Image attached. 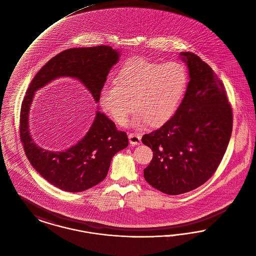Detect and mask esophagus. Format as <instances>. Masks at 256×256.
<instances>
[{
    "label": "esophagus",
    "instance_id": "obj_1",
    "mask_svg": "<svg viewBox=\"0 0 256 256\" xmlns=\"http://www.w3.org/2000/svg\"><path fill=\"white\" fill-rule=\"evenodd\" d=\"M128 139H130V143L134 146L141 144V137L136 134H130L128 136Z\"/></svg>",
    "mask_w": 256,
    "mask_h": 256
}]
</instances>
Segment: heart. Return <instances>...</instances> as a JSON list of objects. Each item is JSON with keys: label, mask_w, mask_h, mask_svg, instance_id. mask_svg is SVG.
Segmentation results:
<instances>
[{"label": "heart", "mask_w": 256, "mask_h": 256, "mask_svg": "<svg viewBox=\"0 0 256 256\" xmlns=\"http://www.w3.org/2000/svg\"><path fill=\"white\" fill-rule=\"evenodd\" d=\"M188 84V70L180 62L136 57L122 64L114 82L102 88L100 104L120 126L126 122L134 107V126L140 128L148 122L160 126L175 114Z\"/></svg>", "instance_id": "obj_1"}]
</instances>
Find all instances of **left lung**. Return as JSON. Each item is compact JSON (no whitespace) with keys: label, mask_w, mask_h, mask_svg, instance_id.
<instances>
[{"label":"left lung","mask_w":256,"mask_h":256,"mask_svg":"<svg viewBox=\"0 0 256 256\" xmlns=\"http://www.w3.org/2000/svg\"><path fill=\"white\" fill-rule=\"evenodd\" d=\"M190 82L175 114L142 137L154 156L144 178L158 190L178 196L209 180L220 166L232 132V109L222 82L210 66L182 52Z\"/></svg>","instance_id":"left-lung-1"}]
</instances>
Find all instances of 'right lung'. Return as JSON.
<instances>
[{"label":"right lung","instance_id":"right-lung-1","mask_svg":"<svg viewBox=\"0 0 256 256\" xmlns=\"http://www.w3.org/2000/svg\"><path fill=\"white\" fill-rule=\"evenodd\" d=\"M119 50L110 46L72 48L48 60L32 80L20 112V137L32 166L51 184L68 192H81L100 184L108 173L111 160L128 147L124 132L98 110L88 132L64 150H46L30 134L29 114L34 92L60 77L78 80L96 104L111 68L120 59Z\"/></svg>","mask_w":256,"mask_h":256}]
</instances>
